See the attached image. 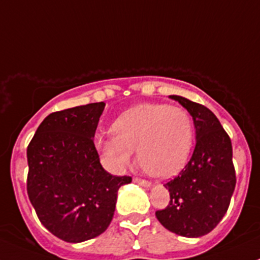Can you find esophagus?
<instances>
[{
  "label": "esophagus",
  "instance_id": "obj_1",
  "mask_svg": "<svg viewBox=\"0 0 260 260\" xmlns=\"http://www.w3.org/2000/svg\"><path fill=\"white\" fill-rule=\"evenodd\" d=\"M133 181H135V182H137V183H140V185L145 186V187H151V186H152V183L149 182V181L142 180V179H138V177H136V179H133Z\"/></svg>",
  "mask_w": 260,
  "mask_h": 260
}]
</instances>
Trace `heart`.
I'll use <instances>...</instances> for the list:
<instances>
[{"mask_svg":"<svg viewBox=\"0 0 260 260\" xmlns=\"http://www.w3.org/2000/svg\"><path fill=\"white\" fill-rule=\"evenodd\" d=\"M113 135L95 138L96 149L115 172L131 164L133 149L140 166L154 177H171L183 169L193 145L192 118L186 109L162 103L138 104L112 123Z\"/></svg>","mask_w":260,"mask_h":260,"instance_id":"1","label":"heart"}]
</instances>
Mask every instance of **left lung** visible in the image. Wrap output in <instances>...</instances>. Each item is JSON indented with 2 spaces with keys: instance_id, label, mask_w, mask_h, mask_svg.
<instances>
[{
  "instance_id": "obj_1",
  "label": "left lung",
  "mask_w": 260,
  "mask_h": 260,
  "mask_svg": "<svg viewBox=\"0 0 260 260\" xmlns=\"http://www.w3.org/2000/svg\"><path fill=\"white\" fill-rule=\"evenodd\" d=\"M187 109L196 129V146L179 176L165 183L170 203L156 211L170 232L186 238L210 233L224 217L237 177L230 137L209 108L180 95H170Z\"/></svg>"
}]
</instances>
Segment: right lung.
I'll use <instances>...</instances> for the list:
<instances>
[{
	"instance_id": "1",
	"label": "right lung",
	"mask_w": 260,
	"mask_h": 260,
	"mask_svg": "<svg viewBox=\"0 0 260 260\" xmlns=\"http://www.w3.org/2000/svg\"><path fill=\"white\" fill-rule=\"evenodd\" d=\"M106 103L49 114L27 147V195L41 224L68 243L93 239L113 219L117 192L132 177L102 167L94 135Z\"/></svg>"
}]
</instances>
